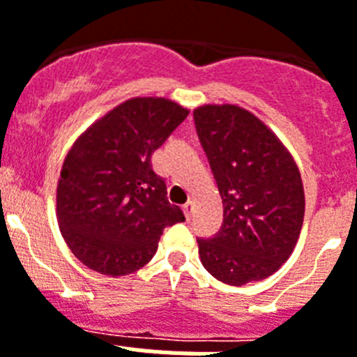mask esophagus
<instances>
[{"instance_id": "obj_1", "label": "esophagus", "mask_w": 357, "mask_h": 357, "mask_svg": "<svg viewBox=\"0 0 357 357\" xmlns=\"http://www.w3.org/2000/svg\"><path fill=\"white\" fill-rule=\"evenodd\" d=\"M193 209H195V204L191 200H188L184 204V206H182V211H184V214H185V218H191V214H193Z\"/></svg>"}]
</instances>
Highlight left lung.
Masks as SVG:
<instances>
[{
	"label": "left lung",
	"mask_w": 357,
	"mask_h": 357,
	"mask_svg": "<svg viewBox=\"0 0 357 357\" xmlns=\"http://www.w3.org/2000/svg\"><path fill=\"white\" fill-rule=\"evenodd\" d=\"M193 116L223 202L222 230L198 239L202 264L230 286L266 279L288 261L301 236L305 198L298 166L250 110L207 103Z\"/></svg>",
	"instance_id": "1"
}]
</instances>
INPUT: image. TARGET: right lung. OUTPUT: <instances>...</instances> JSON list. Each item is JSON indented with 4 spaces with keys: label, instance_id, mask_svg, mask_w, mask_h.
Returning a JSON list of instances; mask_svg holds the SVG:
<instances>
[{
    "label": "right lung",
    "instance_id": "add662e5",
    "mask_svg": "<svg viewBox=\"0 0 357 357\" xmlns=\"http://www.w3.org/2000/svg\"><path fill=\"white\" fill-rule=\"evenodd\" d=\"M188 114L168 98H130L73 143L56 184V220L87 268L109 277L137 272L155 255L164 227L185 220L151 155Z\"/></svg>",
    "mask_w": 357,
    "mask_h": 357
}]
</instances>
